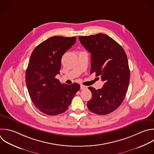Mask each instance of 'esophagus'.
Returning a JSON list of instances; mask_svg holds the SVG:
<instances>
[{
    "mask_svg": "<svg viewBox=\"0 0 154 154\" xmlns=\"http://www.w3.org/2000/svg\"><path fill=\"white\" fill-rule=\"evenodd\" d=\"M86 88H87V86H85V85H81V90H84V89H86Z\"/></svg>",
    "mask_w": 154,
    "mask_h": 154,
    "instance_id": "1",
    "label": "esophagus"
}]
</instances>
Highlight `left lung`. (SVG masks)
<instances>
[{
    "mask_svg": "<svg viewBox=\"0 0 154 154\" xmlns=\"http://www.w3.org/2000/svg\"><path fill=\"white\" fill-rule=\"evenodd\" d=\"M79 40L91 54V73L95 72L104 82L102 88L88 87L92 97L88 108L97 114H109L121 105L128 91L130 70L127 55L119 43L104 34L81 36Z\"/></svg>",
    "mask_w": 154,
    "mask_h": 154,
    "instance_id": "1",
    "label": "left lung"
}]
</instances>
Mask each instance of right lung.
Segmentation results:
<instances>
[{"instance_id": "add662e5", "label": "right lung", "mask_w": 154, "mask_h": 154, "mask_svg": "<svg viewBox=\"0 0 154 154\" xmlns=\"http://www.w3.org/2000/svg\"><path fill=\"white\" fill-rule=\"evenodd\" d=\"M75 37H52L33 51L26 71V84L34 105L42 112L55 116L67 110L80 85L61 84L60 74L63 55L75 43Z\"/></svg>"}]
</instances>
